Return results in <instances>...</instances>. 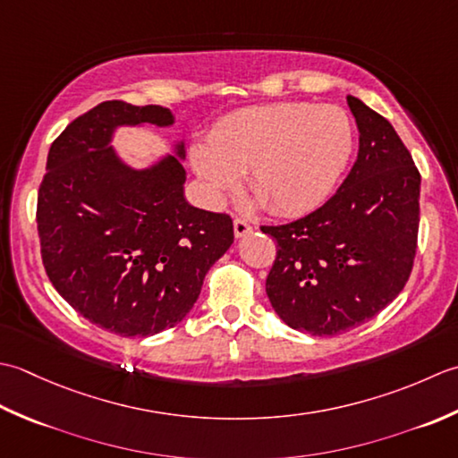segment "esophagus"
<instances>
[{
	"label": "esophagus",
	"mask_w": 458,
	"mask_h": 458,
	"mask_svg": "<svg viewBox=\"0 0 458 458\" xmlns=\"http://www.w3.org/2000/svg\"><path fill=\"white\" fill-rule=\"evenodd\" d=\"M233 229H235V237H237V239L245 237V235H249V233H250V225H249V223L241 221V219H235V223H233Z\"/></svg>",
	"instance_id": "obj_1"
}]
</instances>
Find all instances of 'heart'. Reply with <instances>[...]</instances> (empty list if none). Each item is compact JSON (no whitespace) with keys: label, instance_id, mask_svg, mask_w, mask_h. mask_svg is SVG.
Masks as SVG:
<instances>
[{"label":"heart","instance_id":"1","mask_svg":"<svg viewBox=\"0 0 458 458\" xmlns=\"http://www.w3.org/2000/svg\"><path fill=\"white\" fill-rule=\"evenodd\" d=\"M346 110L312 102H275L233 112L209 142L191 148V165L219 201L247 174L255 205L276 216H302L328 198L353 152Z\"/></svg>","mask_w":458,"mask_h":458}]
</instances>
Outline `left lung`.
Here are the masks:
<instances>
[{
    "label": "left lung",
    "instance_id": "8db88e82",
    "mask_svg": "<svg viewBox=\"0 0 458 458\" xmlns=\"http://www.w3.org/2000/svg\"><path fill=\"white\" fill-rule=\"evenodd\" d=\"M358 160L320 209L278 227L267 276L275 312L294 330L335 335L394 302L411 273L421 175L387 120L356 97Z\"/></svg>",
    "mask_w": 458,
    "mask_h": 458
}]
</instances>
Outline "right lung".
<instances>
[{"mask_svg":"<svg viewBox=\"0 0 458 458\" xmlns=\"http://www.w3.org/2000/svg\"><path fill=\"white\" fill-rule=\"evenodd\" d=\"M170 128V108L100 102L63 130L37 198L41 257L53 286L87 320L154 335L190 314L211 265L233 245V221L185 199V140L152 164H128L118 128Z\"/></svg>","mask_w":458,"mask_h":458,"instance_id":"obj_1","label":"right lung"}]
</instances>
